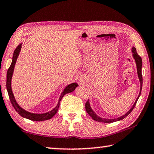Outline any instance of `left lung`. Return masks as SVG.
<instances>
[{"instance_id":"left-lung-1","label":"left lung","mask_w":154,"mask_h":154,"mask_svg":"<svg viewBox=\"0 0 154 154\" xmlns=\"http://www.w3.org/2000/svg\"><path fill=\"white\" fill-rule=\"evenodd\" d=\"M132 56H133V58L134 59L135 62H136L137 69V74H138V77H139V79L140 84L139 94V96H138L137 100H135L133 106H132L131 109H130L126 113H125L124 115H123V116H121V117H119V118H114V119H105V118H100V117L98 116L96 114L95 112L92 110V108H91L89 100H88L86 102V103H85V110H86L87 113L90 115V116L94 119V120L97 121V122H103V123H112V122H117V121L122 120V119H123L124 118H126V116H128V115L130 113H131V111L133 110L134 107L135 106V105H136L138 99H139V96L140 95V93H141V89H142V86H143V77H142V72H141V70H142V59L139 56V54H137L136 48H135L134 47H133V48H132Z\"/></svg>"}]
</instances>
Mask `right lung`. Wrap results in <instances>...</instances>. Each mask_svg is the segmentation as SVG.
<instances>
[{"label": "right lung", "mask_w": 154, "mask_h": 154, "mask_svg": "<svg viewBox=\"0 0 154 154\" xmlns=\"http://www.w3.org/2000/svg\"><path fill=\"white\" fill-rule=\"evenodd\" d=\"M22 43H20V45L17 47L16 49H15V51L14 52V55H13L12 62L11 64V66H9L7 73V90L9 96L10 101H11V103L12 104L13 106H14V108L15 109V110L17 112L18 114H20V116L23 117V118L30 119V120L32 121H37V122L48 120V119H49L51 118H53V117L55 116V114L58 112L59 106H60V101L62 100V98H63V96L65 94H66L71 93L72 92V91H74L75 90V88L78 86V84L77 83H71V84L68 85L65 88V89L64 90L63 92L61 93V95L60 96L58 104H57L56 107L54 108L50 111L47 112V113H33L24 110V109L21 107V106L18 105L17 103L16 102L11 89V79H12L13 73H14L15 65V63H16L17 57L19 56L20 52L21 51V48H22Z\"/></svg>", "instance_id": "add662e5"}]
</instances>
